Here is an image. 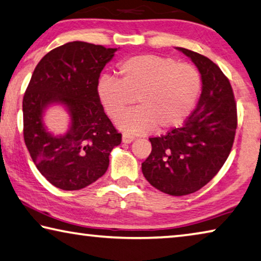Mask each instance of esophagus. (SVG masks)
<instances>
[{"label": "esophagus", "instance_id": "esophagus-1", "mask_svg": "<svg viewBox=\"0 0 261 261\" xmlns=\"http://www.w3.org/2000/svg\"><path fill=\"white\" fill-rule=\"evenodd\" d=\"M122 140H123V143L129 144V143L132 142V140H135V137H134V136H131L130 134H123Z\"/></svg>", "mask_w": 261, "mask_h": 261}]
</instances>
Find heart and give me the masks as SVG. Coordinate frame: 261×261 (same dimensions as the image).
Listing matches in <instances>:
<instances>
[{
  "mask_svg": "<svg viewBox=\"0 0 261 261\" xmlns=\"http://www.w3.org/2000/svg\"><path fill=\"white\" fill-rule=\"evenodd\" d=\"M119 80L101 76L96 96L111 119H117L136 102L139 107L118 121L122 130L144 134L156 126L177 127L195 108L202 87L198 68L174 58L155 55L130 57L118 65Z\"/></svg>",
  "mask_w": 261,
  "mask_h": 261,
  "instance_id": "obj_1",
  "label": "heart"
}]
</instances>
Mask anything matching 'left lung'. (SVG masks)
<instances>
[{
	"label": "left lung",
	"mask_w": 261,
	"mask_h": 261,
	"mask_svg": "<svg viewBox=\"0 0 261 261\" xmlns=\"http://www.w3.org/2000/svg\"><path fill=\"white\" fill-rule=\"evenodd\" d=\"M177 49L201 73L200 100L182 126L150 138L152 151L142 171L160 192L182 196L201 189L224 165L237 129V106L229 79L216 64L200 53Z\"/></svg>",
	"instance_id": "1"
}]
</instances>
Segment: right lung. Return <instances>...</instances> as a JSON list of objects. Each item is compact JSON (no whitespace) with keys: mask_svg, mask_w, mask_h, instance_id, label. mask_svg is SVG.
Returning a JSON list of instances; mask_svg holds the SVG:
<instances>
[{"mask_svg":"<svg viewBox=\"0 0 261 261\" xmlns=\"http://www.w3.org/2000/svg\"><path fill=\"white\" fill-rule=\"evenodd\" d=\"M117 48L72 41L43 57L23 97L24 142L45 179L63 190H79L107 172L111 150L122 142L96 96V84ZM52 102L66 106L71 127L53 136L42 124Z\"/></svg>","mask_w":261,"mask_h":261,"instance_id":"add662e5","label":"right lung"}]
</instances>
